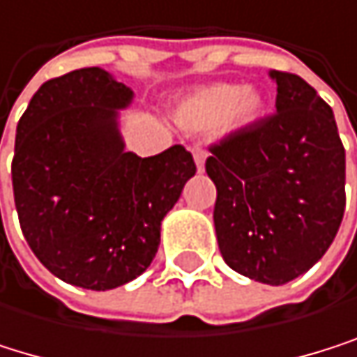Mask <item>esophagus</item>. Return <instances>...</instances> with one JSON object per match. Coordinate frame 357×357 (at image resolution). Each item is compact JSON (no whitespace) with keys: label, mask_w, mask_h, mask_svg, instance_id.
Wrapping results in <instances>:
<instances>
[{"label":"esophagus","mask_w":357,"mask_h":357,"mask_svg":"<svg viewBox=\"0 0 357 357\" xmlns=\"http://www.w3.org/2000/svg\"><path fill=\"white\" fill-rule=\"evenodd\" d=\"M193 159H195V166L202 172L204 170V162H206V151L200 146H193Z\"/></svg>","instance_id":"1"}]
</instances>
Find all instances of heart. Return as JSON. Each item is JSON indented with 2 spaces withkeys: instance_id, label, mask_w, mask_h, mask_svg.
<instances>
[{
  "instance_id": "b5f03b06",
  "label": "heart",
  "mask_w": 357,
  "mask_h": 357,
  "mask_svg": "<svg viewBox=\"0 0 357 357\" xmlns=\"http://www.w3.org/2000/svg\"><path fill=\"white\" fill-rule=\"evenodd\" d=\"M264 110V98L255 89L231 82H217L191 93L176 108V121L187 130H211L219 123L243 128L253 123Z\"/></svg>"
}]
</instances>
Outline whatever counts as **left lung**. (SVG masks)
<instances>
[{
    "label": "left lung",
    "instance_id": "1",
    "mask_svg": "<svg viewBox=\"0 0 357 357\" xmlns=\"http://www.w3.org/2000/svg\"><path fill=\"white\" fill-rule=\"evenodd\" d=\"M277 112L213 144L206 174L225 264L283 285L332 245L345 213V149L332 108L296 74L273 70Z\"/></svg>",
    "mask_w": 357,
    "mask_h": 357
}]
</instances>
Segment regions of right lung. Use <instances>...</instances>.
Wrapping results in <instances>:
<instances>
[{"label":"right lung","instance_id":"obj_1","mask_svg":"<svg viewBox=\"0 0 357 357\" xmlns=\"http://www.w3.org/2000/svg\"><path fill=\"white\" fill-rule=\"evenodd\" d=\"M132 98L106 70L82 68L46 80L16 126L12 189L23 236L70 285L106 291L140 277L195 174L181 144L153 157L126 151L116 116Z\"/></svg>","mask_w":357,"mask_h":357}]
</instances>
